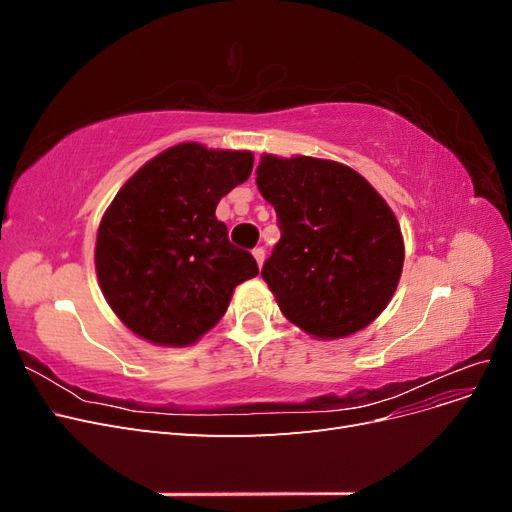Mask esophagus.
I'll use <instances>...</instances> for the list:
<instances>
[{
    "mask_svg": "<svg viewBox=\"0 0 512 512\" xmlns=\"http://www.w3.org/2000/svg\"><path fill=\"white\" fill-rule=\"evenodd\" d=\"M252 254H254L256 262H258V267H262V262H265V250H262V247H254Z\"/></svg>",
    "mask_w": 512,
    "mask_h": 512,
    "instance_id": "1",
    "label": "esophagus"
}]
</instances>
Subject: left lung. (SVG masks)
<instances>
[{"label": "left lung", "instance_id": "8db88e82", "mask_svg": "<svg viewBox=\"0 0 512 512\" xmlns=\"http://www.w3.org/2000/svg\"><path fill=\"white\" fill-rule=\"evenodd\" d=\"M256 185L282 230L262 267L282 314L316 339L374 322L393 299L406 254L374 185L346 164L273 153H262Z\"/></svg>", "mask_w": 512, "mask_h": 512}]
</instances>
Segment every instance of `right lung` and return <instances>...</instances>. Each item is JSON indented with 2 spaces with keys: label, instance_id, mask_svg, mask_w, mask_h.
I'll list each match as a JSON object with an SVG mask.
<instances>
[{
  "label": "right lung",
  "instance_id": "right-lung-1",
  "mask_svg": "<svg viewBox=\"0 0 512 512\" xmlns=\"http://www.w3.org/2000/svg\"><path fill=\"white\" fill-rule=\"evenodd\" d=\"M252 151L179 143L145 162L104 211L96 273L106 303L145 342L196 344L258 275L215 207L252 173Z\"/></svg>",
  "mask_w": 512,
  "mask_h": 512
}]
</instances>
